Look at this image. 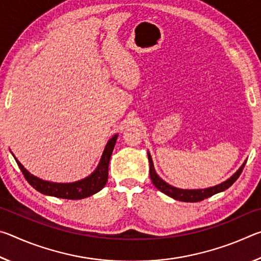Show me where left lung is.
<instances>
[{
  "instance_id": "1",
  "label": "left lung",
  "mask_w": 261,
  "mask_h": 261,
  "mask_svg": "<svg viewBox=\"0 0 261 261\" xmlns=\"http://www.w3.org/2000/svg\"><path fill=\"white\" fill-rule=\"evenodd\" d=\"M147 155H148V161H149V177H151L153 184L155 185V188L158 190H160L161 192L167 194V196L174 198V199H176V200L185 201V202L201 201V200L206 199V198L212 197L213 194L222 192V191H224V190H227L228 188H230L231 185L236 182V179L240 177V175L243 171V168H244L245 163H246V162L243 163L240 169H238L230 178L224 180L223 183L215 185V187H211L207 189H198V190H184V189L175 188V187H173V185H169L168 183H166L165 180H163L160 176L156 174L155 169H154V165H153L151 154L147 152Z\"/></svg>"
}]
</instances>
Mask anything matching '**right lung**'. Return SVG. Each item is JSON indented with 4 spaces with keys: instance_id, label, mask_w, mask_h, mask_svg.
Segmentation results:
<instances>
[{
    "instance_id": "right-lung-1",
    "label": "right lung",
    "mask_w": 261,
    "mask_h": 261,
    "mask_svg": "<svg viewBox=\"0 0 261 261\" xmlns=\"http://www.w3.org/2000/svg\"><path fill=\"white\" fill-rule=\"evenodd\" d=\"M117 137L118 135H115L108 140L99 165L93 173L88 176V177L77 180V182L73 183H54L39 178L37 176L29 173L24 168V166L15 158L14 154L12 155H14L17 165H18L26 180L37 191L42 194H47V196L62 198V199H83V198H87L92 196V194L99 192L105 187L106 183H107L109 161L114 151L115 144H116Z\"/></svg>"
}]
</instances>
